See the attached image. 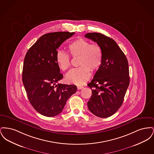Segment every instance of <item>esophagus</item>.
<instances>
[{
  "label": "esophagus",
  "instance_id": "obj_1",
  "mask_svg": "<svg viewBox=\"0 0 154 154\" xmlns=\"http://www.w3.org/2000/svg\"><path fill=\"white\" fill-rule=\"evenodd\" d=\"M77 88L78 90H80V89H82L84 87L82 86H77Z\"/></svg>",
  "mask_w": 154,
  "mask_h": 154
}]
</instances>
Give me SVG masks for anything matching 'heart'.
I'll return each mask as SVG.
<instances>
[{
	"mask_svg": "<svg viewBox=\"0 0 154 154\" xmlns=\"http://www.w3.org/2000/svg\"><path fill=\"white\" fill-rule=\"evenodd\" d=\"M69 48L73 57L80 56L78 65L80 66L72 69L66 74V81L75 85L84 84L90 77V70L95 72L102 64V48L99 44H91L85 39L79 38L69 44ZM56 61L59 68L63 71L70 66V55L62 50L57 52Z\"/></svg>",
	"mask_w": 154,
	"mask_h": 154,
	"instance_id": "heart-1",
	"label": "heart"
}]
</instances>
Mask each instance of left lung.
<instances>
[{"mask_svg": "<svg viewBox=\"0 0 154 154\" xmlns=\"http://www.w3.org/2000/svg\"><path fill=\"white\" fill-rule=\"evenodd\" d=\"M85 37L99 44L103 52L102 64L88 84L92 94L87 103L88 109L98 117H109L122 106L129 87L128 61L112 38L96 32Z\"/></svg>", "mask_w": 154, "mask_h": 154, "instance_id": "1", "label": "left lung"}]
</instances>
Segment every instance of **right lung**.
I'll return each instance as SVG.
<instances>
[{
  "label": "right lung",
  "instance_id": "right-lung-1",
  "mask_svg": "<svg viewBox=\"0 0 154 154\" xmlns=\"http://www.w3.org/2000/svg\"><path fill=\"white\" fill-rule=\"evenodd\" d=\"M74 33L57 32L45 34L25 57L22 70L24 87L31 105L45 117L60 114L68 99L77 91L74 85L58 83L63 76L56 61L59 47Z\"/></svg>",
  "mask_w": 154,
  "mask_h": 154
}]
</instances>
